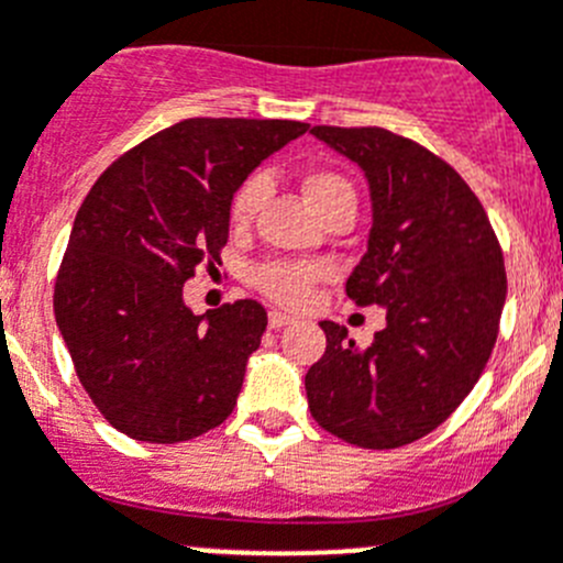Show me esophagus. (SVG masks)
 Masks as SVG:
<instances>
[{"label":"esophagus","instance_id":"esophagus-1","mask_svg":"<svg viewBox=\"0 0 563 563\" xmlns=\"http://www.w3.org/2000/svg\"><path fill=\"white\" fill-rule=\"evenodd\" d=\"M288 323H294L291 316L277 313V310H269V329H283V327H288Z\"/></svg>","mask_w":563,"mask_h":563}]
</instances>
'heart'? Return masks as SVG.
<instances>
[{
    "mask_svg": "<svg viewBox=\"0 0 563 563\" xmlns=\"http://www.w3.org/2000/svg\"><path fill=\"white\" fill-rule=\"evenodd\" d=\"M305 192L318 214L340 201L356 203V192L351 181L338 172H313L305 176ZM269 196V176L250 174L234 190L229 201V218L234 225H247ZM332 275V266L323 261H297V258H266L253 266L250 280L264 297L283 308H302L310 299L313 288Z\"/></svg>",
    "mask_w": 563,
    "mask_h": 563,
    "instance_id": "1",
    "label": "heart"
}]
</instances>
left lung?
<instances>
[{
  "mask_svg": "<svg viewBox=\"0 0 563 563\" xmlns=\"http://www.w3.org/2000/svg\"><path fill=\"white\" fill-rule=\"evenodd\" d=\"M313 135L371 181V240L345 294L382 305L387 327L360 351L349 329L321 321L308 406L349 444L397 450L446 422L479 382L507 299L504 253L476 192L428 146L384 128L316 124Z\"/></svg>",
  "mask_w": 563,
  "mask_h": 563,
  "instance_id": "1",
  "label": "left lung"
}]
</instances>
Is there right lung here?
<instances>
[{
  "mask_svg": "<svg viewBox=\"0 0 563 563\" xmlns=\"http://www.w3.org/2000/svg\"><path fill=\"white\" fill-rule=\"evenodd\" d=\"M291 119H181L111 163L84 198L54 283L73 367L119 433L179 444L234 411L266 310L192 316L181 286L214 269L229 201L264 157L308 133Z\"/></svg>",
  "mask_w": 563,
  "mask_h": 563,
  "instance_id": "obj_1",
  "label": "right lung"
}]
</instances>
